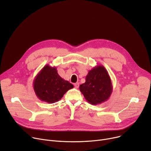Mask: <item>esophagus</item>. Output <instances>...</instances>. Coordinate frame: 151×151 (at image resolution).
Here are the masks:
<instances>
[{
	"label": "esophagus",
	"instance_id": "esophagus-1",
	"mask_svg": "<svg viewBox=\"0 0 151 151\" xmlns=\"http://www.w3.org/2000/svg\"><path fill=\"white\" fill-rule=\"evenodd\" d=\"M74 86H75V88L78 89V88H79V86H80V84H79V83H75V84H74Z\"/></svg>",
	"mask_w": 151,
	"mask_h": 151
}]
</instances>
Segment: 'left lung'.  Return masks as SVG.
<instances>
[{
    "mask_svg": "<svg viewBox=\"0 0 151 151\" xmlns=\"http://www.w3.org/2000/svg\"><path fill=\"white\" fill-rule=\"evenodd\" d=\"M80 90L92 105L108 100L113 92V86L106 69L101 65L92 68L86 76V82L80 85Z\"/></svg>",
    "mask_w": 151,
    "mask_h": 151,
    "instance_id": "8db88e82",
    "label": "left lung"
}]
</instances>
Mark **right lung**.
I'll return each mask as SVG.
<instances>
[{"label":"right lung","mask_w":151,"mask_h":151,"mask_svg":"<svg viewBox=\"0 0 151 151\" xmlns=\"http://www.w3.org/2000/svg\"><path fill=\"white\" fill-rule=\"evenodd\" d=\"M33 86L37 97L43 101L53 104L60 100L73 85L62 78L55 67L46 65L37 75Z\"/></svg>","instance_id":"right-lung-1"}]
</instances>
